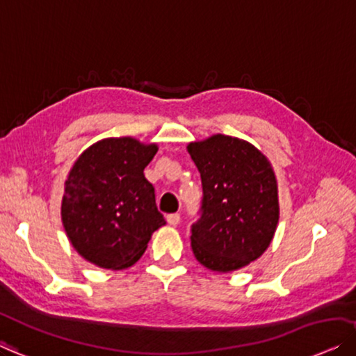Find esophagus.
<instances>
[{"mask_svg":"<svg viewBox=\"0 0 356 356\" xmlns=\"http://www.w3.org/2000/svg\"><path fill=\"white\" fill-rule=\"evenodd\" d=\"M167 221H168V225L177 226L179 223V213H170V215H167Z\"/></svg>","mask_w":356,"mask_h":356,"instance_id":"34e87169","label":"esophagus"}]
</instances>
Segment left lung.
<instances>
[{"label":"left lung","instance_id":"left-lung-1","mask_svg":"<svg viewBox=\"0 0 356 356\" xmlns=\"http://www.w3.org/2000/svg\"><path fill=\"white\" fill-rule=\"evenodd\" d=\"M188 152L204 191L191 228L194 257L212 271L247 266L268 249L280 220L271 163L250 143L226 135L189 143Z\"/></svg>","mask_w":356,"mask_h":356}]
</instances>
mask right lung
I'll return each mask as SVG.
<instances>
[{
  "label": "right lung",
  "instance_id": "right-lung-1",
  "mask_svg": "<svg viewBox=\"0 0 356 356\" xmlns=\"http://www.w3.org/2000/svg\"><path fill=\"white\" fill-rule=\"evenodd\" d=\"M157 149L131 136L106 138L70 168L60 216L70 244L86 261L107 270L130 268L165 225L144 177Z\"/></svg>",
  "mask_w": 356,
  "mask_h": 356
}]
</instances>
